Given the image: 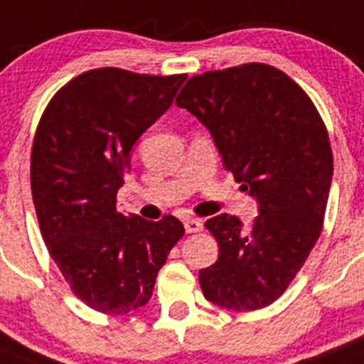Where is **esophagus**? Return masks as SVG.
<instances>
[{"label":"esophagus","instance_id":"1","mask_svg":"<svg viewBox=\"0 0 364 364\" xmlns=\"http://www.w3.org/2000/svg\"><path fill=\"white\" fill-rule=\"evenodd\" d=\"M185 230L188 232V234L203 230V221H199V219H194V218L185 219Z\"/></svg>","mask_w":364,"mask_h":364}]
</instances>
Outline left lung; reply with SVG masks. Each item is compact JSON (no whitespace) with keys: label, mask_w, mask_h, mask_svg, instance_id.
Returning <instances> with one entry per match:
<instances>
[{"label":"left lung","mask_w":364,"mask_h":364,"mask_svg":"<svg viewBox=\"0 0 364 364\" xmlns=\"http://www.w3.org/2000/svg\"><path fill=\"white\" fill-rule=\"evenodd\" d=\"M176 105L208 129L225 168L259 205L252 227L230 214L205 223L219 257L199 270L203 294L235 312L264 309L323 228L333 174L325 123L296 81L263 63L190 77Z\"/></svg>","instance_id":"left-lung-1"}]
</instances>
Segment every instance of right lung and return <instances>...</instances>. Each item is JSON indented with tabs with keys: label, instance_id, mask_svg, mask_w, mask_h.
<instances>
[{
	"label": "right lung",
	"instance_id": "add662e5",
	"mask_svg": "<svg viewBox=\"0 0 364 364\" xmlns=\"http://www.w3.org/2000/svg\"><path fill=\"white\" fill-rule=\"evenodd\" d=\"M185 80L88 70L52 97L36 130L31 185L41 235L74 294L97 312L125 316L149 303L185 234L174 215L154 223L116 208L134 143Z\"/></svg>",
	"mask_w": 364,
	"mask_h": 364
}]
</instances>
